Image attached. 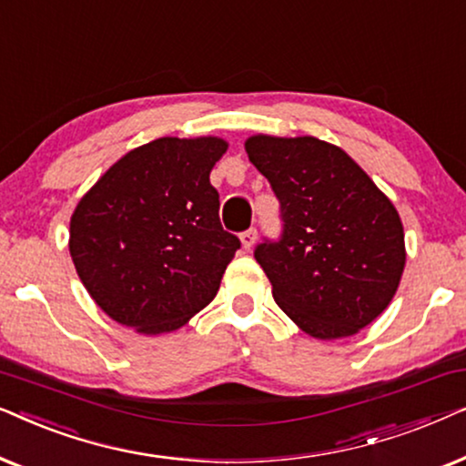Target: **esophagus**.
<instances>
[{"mask_svg": "<svg viewBox=\"0 0 466 466\" xmlns=\"http://www.w3.org/2000/svg\"><path fill=\"white\" fill-rule=\"evenodd\" d=\"M239 239H241V246H244L246 250H250V248L254 246V241H257V228H248V231L239 235Z\"/></svg>", "mask_w": 466, "mask_h": 466, "instance_id": "obj_1", "label": "esophagus"}]
</instances>
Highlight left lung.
<instances>
[{
  "label": "left lung",
  "instance_id": "8db88e82",
  "mask_svg": "<svg viewBox=\"0 0 466 466\" xmlns=\"http://www.w3.org/2000/svg\"><path fill=\"white\" fill-rule=\"evenodd\" d=\"M246 152L279 201L282 235L254 258L276 303L316 339L356 335L399 289L405 233L392 201L339 146L252 136Z\"/></svg>",
  "mask_w": 466,
  "mask_h": 466
}]
</instances>
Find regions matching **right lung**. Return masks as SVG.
Instances as JSON below:
<instances>
[{"mask_svg": "<svg viewBox=\"0 0 466 466\" xmlns=\"http://www.w3.org/2000/svg\"><path fill=\"white\" fill-rule=\"evenodd\" d=\"M220 137H158L112 165L69 222V254L93 301L144 335L180 329L216 297L241 246L220 225L209 171Z\"/></svg>", "mask_w": 466, "mask_h": 466, "instance_id": "obj_1", "label": "right lung"}]
</instances>
